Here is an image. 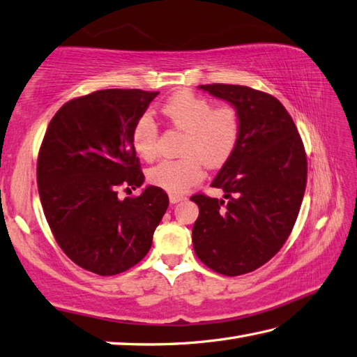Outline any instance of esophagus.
<instances>
[{
  "label": "esophagus",
  "mask_w": 357,
  "mask_h": 357,
  "mask_svg": "<svg viewBox=\"0 0 357 357\" xmlns=\"http://www.w3.org/2000/svg\"><path fill=\"white\" fill-rule=\"evenodd\" d=\"M169 199H170V204H176V202L184 201V199H187V198L184 197V195H170Z\"/></svg>",
  "instance_id": "esophagus-1"
}]
</instances>
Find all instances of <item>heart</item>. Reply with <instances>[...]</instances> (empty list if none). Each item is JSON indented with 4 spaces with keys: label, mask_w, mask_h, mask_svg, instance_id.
<instances>
[{
    "label": "heart",
    "mask_w": 357,
    "mask_h": 357,
    "mask_svg": "<svg viewBox=\"0 0 357 357\" xmlns=\"http://www.w3.org/2000/svg\"><path fill=\"white\" fill-rule=\"evenodd\" d=\"M174 128L185 132L179 159L162 160L146 173L149 183L172 195L187 192L204 176V164L218 169L234 156L240 144L243 122L232 105L213 103L193 91L181 89L160 107ZM159 130L150 114H142L131 130L136 155L145 160L158 156Z\"/></svg>",
    "instance_id": "b5f03b06"
}]
</instances>
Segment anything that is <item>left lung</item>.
<instances>
[{
    "instance_id": "8db88e82",
    "label": "left lung",
    "mask_w": 357,
    "mask_h": 357,
    "mask_svg": "<svg viewBox=\"0 0 357 357\" xmlns=\"http://www.w3.org/2000/svg\"><path fill=\"white\" fill-rule=\"evenodd\" d=\"M238 109L240 144L212 187L226 199L198 193L192 230L195 254L222 275L263 266L288 240L306 187V153L296 123L274 96L241 85H199Z\"/></svg>"
}]
</instances>
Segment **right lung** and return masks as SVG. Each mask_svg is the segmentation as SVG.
<instances>
[{
    "label": "right lung",
    "instance_id": "obj_1",
    "mask_svg": "<svg viewBox=\"0 0 357 357\" xmlns=\"http://www.w3.org/2000/svg\"><path fill=\"white\" fill-rule=\"evenodd\" d=\"M158 91L100 89L66 102L49 122L37 162L38 193L52 234L71 260L116 275L149 252L169 207L162 188L119 199L144 184L131 130Z\"/></svg>",
    "mask_w": 357,
    "mask_h": 357
}]
</instances>
